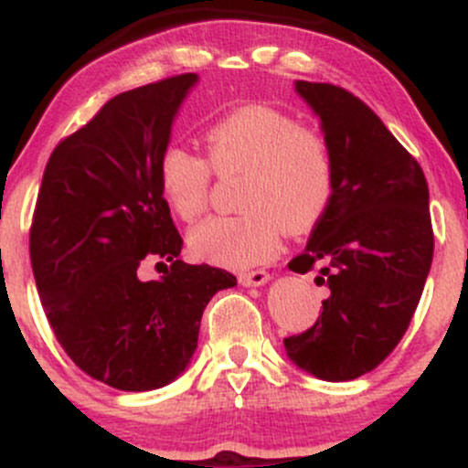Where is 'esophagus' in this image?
I'll return each mask as SVG.
<instances>
[{
	"label": "esophagus",
	"instance_id": "1",
	"mask_svg": "<svg viewBox=\"0 0 468 468\" xmlns=\"http://www.w3.org/2000/svg\"><path fill=\"white\" fill-rule=\"evenodd\" d=\"M239 283L241 286H261L266 283L271 275L266 271H249V272H239Z\"/></svg>",
	"mask_w": 468,
	"mask_h": 468
}]
</instances>
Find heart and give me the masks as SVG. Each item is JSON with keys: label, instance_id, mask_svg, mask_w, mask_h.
Returning <instances> with one entry per match:
<instances>
[{"label": "heart", "instance_id": "heart-1", "mask_svg": "<svg viewBox=\"0 0 468 468\" xmlns=\"http://www.w3.org/2000/svg\"><path fill=\"white\" fill-rule=\"evenodd\" d=\"M207 158L166 144L158 182L176 218L191 224L208 207L213 171L239 174L235 216H219L191 230V250L224 268H249L279 250L282 230L303 233L330 208L336 185L335 149L324 132L266 103L235 107L204 133Z\"/></svg>", "mask_w": 468, "mask_h": 468}]
</instances>
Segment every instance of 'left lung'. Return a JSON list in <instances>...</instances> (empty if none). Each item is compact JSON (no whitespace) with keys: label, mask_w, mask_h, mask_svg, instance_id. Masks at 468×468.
I'll use <instances>...</instances> for the list:
<instances>
[{"label":"left lung","mask_w":468,"mask_h":468,"mask_svg":"<svg viewBox=\"0 0 468 468\" xmlns=\"http://www.w3.org/2000/svg\"><path fill=\"white\" fill-rule=\"evenodd\" d=\"M335 149L330 208L288 268H319L330 288L313 327L283 338L290 361L316 378L372 372L405 336L433 260L429 186L418 160L358 96L297 80Z\"/></svg>","instance_id":"left-lung-1"}]
</instances>
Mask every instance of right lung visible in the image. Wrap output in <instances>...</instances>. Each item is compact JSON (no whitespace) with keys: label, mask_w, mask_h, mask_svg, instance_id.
<instances>
[{"label":"right lung","mask_w":468,"mask_h":468,"mask_svg":"<svg viewBox=\"0 0 468 468\" xmlns=\"http://www.w3.org/2000/svg\"><path fill=\"white\" fill-rule=\"evenodd\" d=\"M196 80L178 74L107 101L57 144L37 196L30 261L48 321L74 365L114 389H158L185 372L204 308L238 283L178 260L160 191V154ZM144 259L164 277L141 280Z\"/></svg>","instance_id":"obj_1"}]
</instances>
